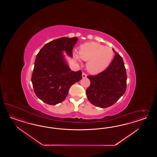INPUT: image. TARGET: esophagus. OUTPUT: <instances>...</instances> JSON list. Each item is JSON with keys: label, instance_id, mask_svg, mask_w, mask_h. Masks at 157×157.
<instances>
[{"label": "esophagus", "instance_id": "34e87169", "mask_svg": "<svg viewBox=\"0 0 157 157\" xmlns=\"http://www.w3.org/2000/svg\"><path fill=\"white\" fill-rule=\"evenodd\" d=\"M86 77H87V75L85 73L83 72V73H82V78H85Z\"/></svg>", "mask_w": 157, "mask_h": 157}]
</instances>
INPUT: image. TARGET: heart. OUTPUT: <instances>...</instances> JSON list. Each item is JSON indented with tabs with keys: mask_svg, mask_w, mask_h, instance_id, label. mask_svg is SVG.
<instances>
[{
	"mask_svg": "<svg viewBox=\"0 0 157 157\" xmlns=\"http://www.w3.org/2000/svg\"><path fill=\"white\" fill-rule=\"evenodd\" d=\"M73 55L78 60L81 58L87 61L86 67L88 71L97 74L104 71L109 66L114 57V51L111 48L92 42L82 45L78 54L74 52Z\"/></svg>",
	"mask_w": 157,
	"mask_h": 157,
	"instance_id": "1",
	"label": "heart"
}]
</instances>
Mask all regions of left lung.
I'll use <instances>...</instances> for the list:
<instances>
[{"label":"left lung","instance_id":"left-lung-1","mask_svg":"<svg viewBox=\"0 0 157 157\" xmlns=\"http://www.w3.org/2000/svg\"><path fill=\"white\" fill-rule=\"evenodd\" d=\"M116 55L108 67L95 75H89L90 85L86 93L91 104L105 108L116 103L127 88V73L123 60L113 49Z\"/></svg>","mask_w":157,"mask_h":157}]
</instances>
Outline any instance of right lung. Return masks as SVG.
<instances>
[{"label":"right lung","instance_id":"add662e5","mask_svg":"<svg viewBox=\"0 0 157 157\" xmlns=\"http://www.w3.org/2000/svg\"><path fill=\"white\" fill-rule=\"evenodd\" d=\"M77 37H61L46 44L39 51L32 75L34 91L39 99L55 105L65 100L73 84L82 78V71H71L63 51L72 57Z\"/></svg>","mask_w":157,"mask_h":157}]
</instances>
